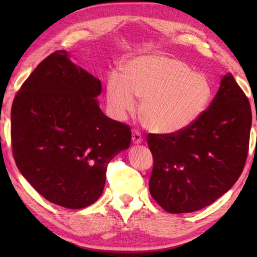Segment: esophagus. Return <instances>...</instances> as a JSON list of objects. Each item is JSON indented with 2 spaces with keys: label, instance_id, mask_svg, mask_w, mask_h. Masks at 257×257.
<instances>
[{
  "label": "esophagus",
  "instance_id": "esophagus-1",
  "mask_svg": "<svg viewBox=\"0 0 257 257\" xmlns=\"http://www.w3.org/2000/svg\"><path fill=\"white\" fill-rule=\"evenodd\" d=\"M133 142H134V144H139V143L143 142L142 134L137 129L133 130Z\"/></svg>",
  "mask_w": 257,
  "mask_h": 257
}]
</instances>
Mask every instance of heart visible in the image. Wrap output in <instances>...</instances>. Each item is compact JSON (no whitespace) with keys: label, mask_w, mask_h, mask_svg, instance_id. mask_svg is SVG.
I'll return each mask as SVG.
<instances>
[{"label":"heart","mask_w":257,"mask_h":257,"mask_svg":"<svg viewBox=\"0 0 257 257\" xmlns=\"http://www.w3.org/2000/svg\"><path fill=\"white\" fill-rule=\"evenodd\" d=\"M141 99V114L147 128L171 134L199 118L212 96V87L202 73L190 71L180 60L146 55L130 60L124 75L107 79V106L116 119H124Z\"/></svg>","instance_id":"heart-1"}]
</instances>
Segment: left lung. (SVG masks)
I'll use <instances>...</instances> for the list:
<instances>
[{"label": "left lung", "instance_id": "left-lung-1", "mask_svg": "<svg viewBox=\"0 0 257 257\" xmlns=\"http://www.w3.org/2000/svg\"><path fill=\"white\" fill-rule=\"evenodd\" d=\"M250 127L249 101L229 72L210 105L188 127L147 135L153 155L152 197L172 214L198 211L216 201L241 175Z\"/></svg>", "mask_w": 257, "mask_h": 257}]
</instances>
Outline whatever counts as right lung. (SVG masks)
I'll return each mask as SVG.
<instances>
[{
	"instance_id": "1",
	"label": "right lung",
	"mask_w": 257,
	"mask_h": 257,
	"mask_svg": "<svg viewBox=\"0 0 257 257\" xmlns=\"http://www.w3.org/2000/svg\"><path fill=\"white\" fill-rule=\"evenodd\" d=\"M101 80L55 51L16 94L11 145L17 167L43 197L82 208L103 193L107 164L132 142L128 124L99 108Z\"/></svg>"
}]
</instances>
